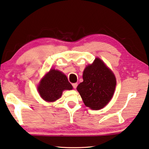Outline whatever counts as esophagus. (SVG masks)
I'll return each mask as SVG.
<instances>
[{
  "label": "esophagus",
  "mask_w": 149,
  "mask_h": 149,
  "mask_svg": "<svg viewBox=\"0 0 149 149\" xmlns=\"http://www.w3.org/2000/svg\"><path fill=\"white\" fill-rule=\"evenodd\" d=\"M72 86H73V87H74V88H76L77 86V83H73V84H72Z\"/></svg>",
  "instance_id": "34e87169"
}]
</instances>
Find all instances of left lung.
I'll return each instance as SVG.
<instances>
[{
    "instance_id": "obj_1",
    "label": "left lung",
    "mask_w": 149,
    "mask_h": 149,
    "mask_svg": "<svg viewBox=\"0 0 149 149\" xmlns=\"http://www.w3.org/2000/svg\"><path fill=\"white\" fill-rule=\"evenodd\" d=\"M83 81L77 90L86 107L98 110L105 106L113 97L116 86L113 73L100 59L86 67L83 74Z\"/></svg>"
}]
</instances>
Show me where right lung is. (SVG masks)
<instances>
[{"label":"right lung","mask_w":149,"mask_h":149,"mask_svg":"<svg viewBox=\"0 0 149 149\" xmlns=\"http://www.w3.org/2000/svg\"><path fill=\"white\" fill-rule=\"evenodd\" d=\"M72 88L65 75L58 70H51L41 80L38 90L44 100L54 102L60 98L64 90Z\"/></svg>","instance_id":"1"}]
</instances>
